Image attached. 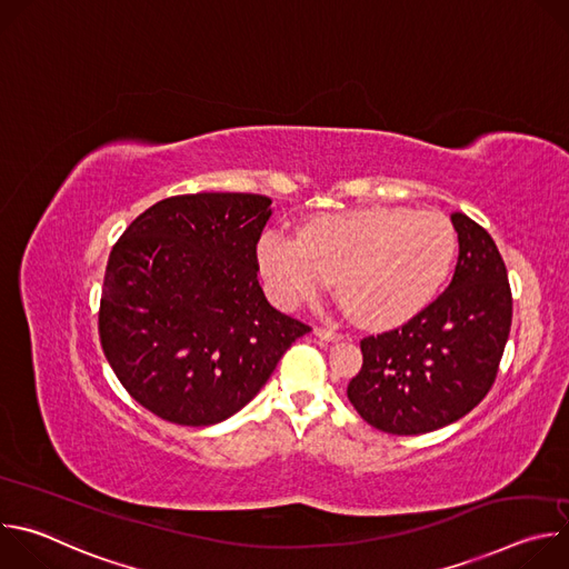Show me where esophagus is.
I'll use <instances>...</instances> for the list:
<instances>
[{"instance_id": "1", "label": "esophagus", "mask_w": 569, "mask_h": 569, "mask_svg": "<svg viewBox=\"0 0 569 569\" xmlns=\"http://www.w3.org/2000/svg\"><path fill=\"white\" fill-rule=\"evenodd\" d=\"M319 340H327V342H338V340H342V333H338V331H333V329H323V327H315V331H312Z\"/></svg>"}]
</instances>
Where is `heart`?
I'll use <instances>...</instances> for the list:
<instances>
[{
  "instance_id": "b5f03b06",
  "label": "heart",
  "mask_w": 569,
  "mask_h": 569,
  "mask_svg": "<svg viewBox=\"0 0 569 569\" xmlns=\"http://www.w3.org/2000/svg\"><path fill=\"white\" fill-rule=\"evenodd\" d=\"M455 254L457 231L441 211L369 207L312 216L297 238L263 236L259 272L272 301L288 310L336 279L356 321L385 329L437 297Z\"/></svg>"
}]
</instances>
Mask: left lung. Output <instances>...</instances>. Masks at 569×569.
Wrapping results in <instances>:
<instances>
[{"instance_id":"left-lung-1","label":"left lung","mask_w":569,"mask_h":569,"mask_svg":"<svg viewBox=\"0 0 569 569\" xmlns=\"http://www.w3.org/2000/svg\"><path fill=\"white\" fill-rule=\"evenodd\" d=\"M459 259L450 286L400 329L360 342L347 396L387 435H423L466 417L489 393L509 340L513 299L491 233L450 216Z\"/></svg>"}]
</instances>
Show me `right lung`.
<instances>
[{"label":"right lung","mask_w":569,"mask_h":569,"mask_svg":"<svg viewBox=\"0 0 569 569\" xmlns=\"http://www.w3.org/2000/svg\"><path fill=\"white\" fill-rule=\"evenodd\" d=\"M270 204L254 193L173 196L137 216L112 248L101 347L154 417L191 428L229 419L310 331L272 308L257 279Z\"/></svg>","instance_id":"right-lung-1"}]
</instances>
